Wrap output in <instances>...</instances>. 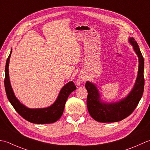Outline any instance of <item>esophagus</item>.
<instances>
[{"instance_id":"esophagus-1","label":"esophagus","mask_w":150,"mask_h":150,"mask_svg":"<svg viewBox=\"0 0 150 150\" xmlns=\"http://www.w3.org/2000/svg\"><path fill=\"white\" fill-rule=\"evenodd\" d=\"M85 79H86V78H85V76L82 75V74H79L78 76V80L83 82L85 81Z\"/></svg>"}]
</instances>
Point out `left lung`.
<instances>
[{
  "instance_id": "1",
  "label": "left lung",
  "mask_w": 150,
  "mask_h": 150,
  "mask_svg": "<svg viewBox=\"0 0 150 150\" xmlns=\"http://www.w3.org/2000/svg\"><path fill=\"white\" fill-rule=\"evenodd\" d=\"M128 41L139 58L138 74L135 85L129 93L117 102L109 103L101 99L99 91L95 84L88 81L85 83L88 92V111L91 117L98 122H116L126 118L132 113L142 96L144 87V58L135 39L129 38Z\"/></svg>"
}]
</instances>
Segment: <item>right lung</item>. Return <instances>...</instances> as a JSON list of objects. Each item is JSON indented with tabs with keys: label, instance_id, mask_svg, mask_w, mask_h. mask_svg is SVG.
<instances>
[{
	"label": "right lung",
	"instance_id": "1",
	"mask_svg": "<svg viewBox=\"0 0 150 150\" xmlns=\"http://www.w3.org/2000/svg\"><path fill=\"white\" fill-rule=\"evenodd\" d=\"M11 52L12 49H11L10 54L7 59L5 67L4 86L9 102L21 117L31 123L38 124H51L59 120L63 115L66 101L72 91L76 89L74 83L73 81H69L64 85L58 94L56 101L49 107L35 109L27 108L21 103L15 96L10 83L8 68Z\"/></svg>",
	"mask_w": 150,
	"mask_h": 150
}]
</instances>
